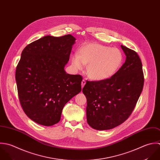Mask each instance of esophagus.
<instances>
[{"label":"esophagus","mask_w":160,"mask_h":160,"mask_svg":"<svg viewBox=\"0 0 160 160\" xmlns=\"http://www.w3.org/2000/svg\"><path fill=\"white\" fill-rule=\"evenodd\" d=\"M86 84V81L84 79H83L81 82V86H82V88H83V87L84 86V85Z\"/></svg>","instance_id":"esophagus-1"}]
</instances>
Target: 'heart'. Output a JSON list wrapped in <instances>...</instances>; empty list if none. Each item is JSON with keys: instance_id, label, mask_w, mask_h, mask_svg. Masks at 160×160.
<instances>
[{"instance_id": "b5f03b06", "label": "heart", "mask_w": 160, "mask_h": 160, "mask_svg": "<svg viewBox=\"0 0 160 160\" xmlns=\"http://www.w3.org/2000/svg\"><path fill=\"white\" fill-rule=\"evenodd\" d=\"M123 60V55L118 48L91 43L82 47L79 54H73L71 62L76 70H81L84 64H88V76L93 80L102 81L117 72Z\"/></svg>"}]
</instances>
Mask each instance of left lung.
I'll list each match as a JSON object with an SVG mask.
<instances>
[{
    "label": "left lung",
    "instance_id": "obj_1",
    "mask_svg": "<svg viewBox=\"0 0 160 160\" xmlns=\"http://www.w3.org/2000/svg\"><path fill=\"white\" fill-rule=\"evenodd\" d=\"M125 62L110 78L86 81L82 92L87 99L86 116L94 129H112L131 115L142 92L144 76L137 52L121 45Z\"/></svg>",
    "mask_w": 160,
    "mask_h": 160
}]
</instances>
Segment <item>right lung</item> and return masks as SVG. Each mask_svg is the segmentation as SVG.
<instances>
[{"label": "right lung", "mask_w": 160, "mask_h": 160, "mask_svg": "<svg viewBox=\"0 0 160 160\" xmlns=\"http://www.w3.org/2000/svg\"><path fill=\"white\" fill-rule=\"evenodd\" d=\"M76 38L71 35L45 36L28 45L16 68L21 106L33 121L44 126L58 123L65 104L81 91V75L64 66Z\"/></svg>", "instance_id": "1"}]
</instances>
